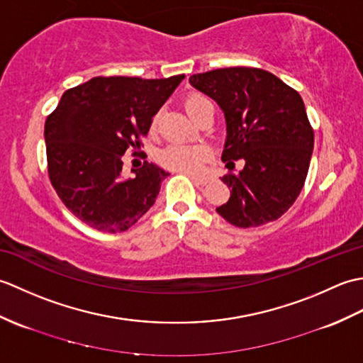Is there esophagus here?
<instances>
[{"label":"esophagus","mask_w":363,"mask_h":363,"mask_svg":"<svg viewBox=\"0 0 363 363\" xmlns=\"http://www.w3.org/2000/svg\"><path fill=\"white\" fill-rule=\"evenodd\" d=\"M189 177L196 184V186H206L207 181H209L207 177H198V176H191V174Z\"/></svg>","instance_id":"1"}]
</instances>
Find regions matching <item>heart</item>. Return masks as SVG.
I'll return each instance as SVG.
<instances>
[{
	"mask_svg": "<svg viewBox=\"0 0 363 363\" xmlns=\"http://www.w3.org/2000/svg\"><path fill=\"white\" fill-rule=\"evenodd\" d=\"M209 103V99L203 95H190L184 107L187 113L194 115L198 107ZM160 164L172 172L184 174H198L207 160V150L204 146H191V145H169L159 154Z\"/></svg>",
	"mask_w": 363,
	"mask_h": 363,
	"instance_id": "b5f03b06",
	"label": "heart"
}]
</instances>
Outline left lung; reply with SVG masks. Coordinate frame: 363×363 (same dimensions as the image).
<instances>
[{
	"mask_svg": "<svg viewBox=\"0 0 363 363\" xmlns=\"http://www.w3.org/2000/svg\"><path fill=\"white\" fill-rule=\"evenodd\" d=\"M189 81L225 112L221 160L229 169L234 160L245 162L240 172L221 177L230 198L217 212L237 228H257L282 217L303 190L313 151L303 98L260 68H218Z\"/></svg>",
	"mask_w": 363,
	"mask_h": 363,
	"instance_id": "left-lung-1",
	"label": "left lung"
}]
</instances>
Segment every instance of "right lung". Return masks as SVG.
Returning a JSON list of instances; mask_svg holds the SVG:
<instances>
[{
  "instance_id": "1",
  "label": "right lung",
  "mask_w": 363,
  "mask_h": 363,
  "mask_svg": "<svg viewBox=\"0 0 363 363\" xmlns=\"http://www.w3.org/2000/svg\"><path fill=\"white\" fill-rule=\"evenodd\" d=\"M184 78L98 76L62 95L45 123L46 159L52 187L74 217L115 234L151 209L169 173L143 162L126 177L123 154L140 146L152 117Z\"/></svg>"
}]
</instances>
